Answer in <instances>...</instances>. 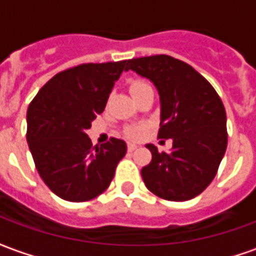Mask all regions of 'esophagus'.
Returning a JSON list of instances; mask_svg holds the SVG:
<instances>
[{
	"mask_svg": "<svg viewBox=\"0 0 256 256\" xmlns=\"http://www.w3.org/2000/svg\"><path fill=\"white\" fill-rule=\"evenodd\" d=\"M137 146H138L137 144H132V142H130V144H128V152H133L134 150H137Z\"/></svg>",
	"mask_w": 256,
	"mask_h": 256,
	"instance_id": "esophagus-1",
	"label": "esophagus"
}]
</instances>
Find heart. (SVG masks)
Instances as JSON below:
<instances>
[{"mask_svg": "<svg viewBox=\"0 0 256 256\" xmlns=\"http://www.w3.org/2000/svg\"><path fill=\"white\" fill-rule=\"evenodd\" d=\"M150 86L146 82H144V80H141V79H136V80H133L132 84H130V93H132V96L133 97H136L137 94H140V93H142L144 90L150 89ZM146 124H144V123H137V124H132V126H128L126 128V136H128V138L132 140H140L142 138L145 136V133H146Z\"/></svg>", "mask_w": 256, "mask_h": 256, "instance_id": "heart-1", "label": "heart"}]
</instances>
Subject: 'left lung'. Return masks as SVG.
<instances>
[{
    "mask_svg": "<svg viewBox=\"0 0 256 256\" xmlns=\"http://www.w3.org/2000/svg\"><path fill=\"white\" fill-rule=\"evenodd\" d=\"M133 70L155 84L160 96L159 138H172L170 152L146 148L152 160L141 176L150 192L172 202L196 198L214 180L228 145L222 100L203 75L167 54L132 58Z\"/></svg>",
    "mask_w": 256,
    "mask_h": 256,
    "instance_id": "left-lung-1",
    "label": "left lung"
}]
</instances>
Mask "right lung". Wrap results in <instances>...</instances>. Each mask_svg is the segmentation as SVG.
<instances>
[{
  "label": "right lung",
  "instance_id": "right-lung-1",
  "mask_svg": "<svg viewBox=\"0 0 256 256\" xmlns=\"http://www.w3.org/2000/svg\"><path fill=\"white\" fill-rule=\"evenodd\" d=\"M126 60L88 63L56 74L27 111V142L42 181L58 198L88 202L111 184L126 142L112 137L100 146L86 134L104 111Z\"/></svg>",
  "mask_w": 256,
  "mask_h": 256
}]
</instances>
